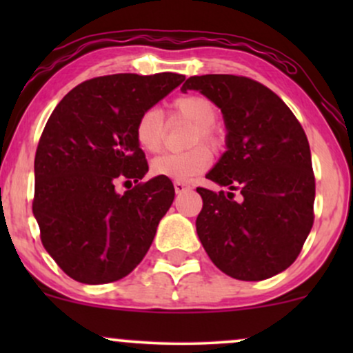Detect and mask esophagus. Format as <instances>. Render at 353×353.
Segmentation results:
<instances>
[{
  "mask_svg": "<svg viewBox=\"0 0 353 353\" xmlns=\"http://www.w3.org/2000/svg\"><path fill=\"white\" fill-rule=\"evenodd\" d=\"M174 189H176L177 194L181 192H185V190L190 189V185L188 184V182H182V181H176L174 182Z\"/></svg>",
  "mask_w": 353,
  "mask_h": 353,
  "instance_id": "obj_1",
  "label": "esophagus"
}]
</instances>
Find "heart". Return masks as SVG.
<instances>
[{"label": "heart", "instance_id": "obj_1", "mask_svg": "<svg viewBox=\"0 0 353 353\" xmlns=\"http://www.w3.org/2000/svg\"><path fill=\"white\" fill-rule=\"evenodd\" d=\"M169 117L188 121L192 124L189 134V145L194 148L184 152L163 154L151 163V174L157 177H168L171 181H189L204 172L212 163L209 149L221 144V134L214 123L217 119V108L212 101L201 94L179 96L169 104ZM136 143L145 152H157L164 144V116L157 108H149L139 114L134 128Z\"/></svg>", "mask_w": 353, "mask_h": 353}]
</instances>
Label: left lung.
Listing matches in <instances>:
<instances>
[{
	"mask_svg": "<svg viewBox=\"0 0 353 353\" xmlns=\"http://www.w3.org/2000/svg\"><path fill=\"white\" fill-rule=\"evenodd\" d=\"M181 89L212 101L228 128V151L205 177L230 192L197 188L196 229L205 252L239 281L282 272L314 224L315 177L301 123L274 91L245 76H192Z\"/></svg>",
	"mask_w": 353,
	"mask_h": 353,
	"instance_id": "8db88e82",
	"label": "left lung"
}]
</instances>
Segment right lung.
<instances>
[{
	"mask_svg": "<svg viewBox=\"0 0 353 353\" xmlns=\"http://www.w3.org/2000/svg\"><path fill=\"white\" fill-rule=\"evenodd\" d=\"M185 78L111 74L71 89L48 119L34 157L33 214L44 249L83 283L119 281L136 269L174 201L168 177L149 171L137 117ZM136 181L124 194L115 185Z\"/></svg>",
	"mask_w": 353,
	"mask_h": 353,
	"instance_id": "obj_1",
	"label": "right lung"
}]
</instances>
